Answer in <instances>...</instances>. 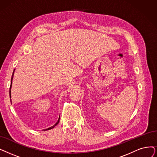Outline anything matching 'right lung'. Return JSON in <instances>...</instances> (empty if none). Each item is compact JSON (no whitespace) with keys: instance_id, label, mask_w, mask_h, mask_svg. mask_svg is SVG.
<instances>
[{"instance_id":"right-lung-1","label":"right lung","mask_w":157,"mask_h":157,"mask_svg":"<svg viewBox=\"0 0 157 157\" xmlns=\"http://www.w3.org/2000/svg\"><path fill=\"white\" fill-rule=\"evenodd\" d=\"M14 71H15V70H14V71H13V75H12V77H11V85H10V98H11V84H12V80H13V73H14ZM59 121H60V117L59 118V120H58V121H57V122H56V124H55V125H53V126H52V127H50V128H48V129H45L44 131H46V130H49V129H51L53 128L55 126H57V125L59 124Z\"/></svg>"}]
</instances>
